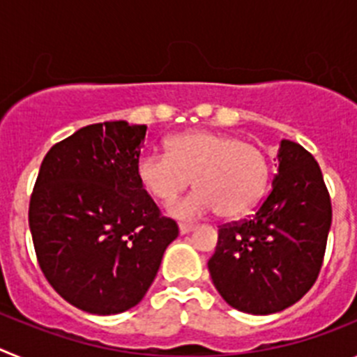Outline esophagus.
<instances>
[{
  "instance_id": "34e87169",
  "label": "esophagus",
  "mask_w": 357,
  "mask_h": 357,
  "mask_svg": "<svg viewBox=\"0 0 357 357\" xmlns=\"http://www.w3.org/2000/svg\"><path fill=\"white\" fill-rule=\"evenodd\" d=\"M197 229V225H191V223H178V230H181V234H188L191 230Z\"/></svg>"
}]
</instances>
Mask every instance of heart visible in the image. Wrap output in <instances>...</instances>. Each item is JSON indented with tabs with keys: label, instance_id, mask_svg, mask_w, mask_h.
<instances>
[{
	"label": "heart",
	"instance_id": "1",
	"mask_svg": "<svg viewBox=\"0 0 357 357\" xmlns=\"http://www.w3.org/2000/svg\"><path fill=\"white\" fill-rule=\"evenodd\" d=\"M168 153L146 151L137 159L135 175L150 197L172 204L195 184L197 191L172 206L176 218L193 220L216 211L223 220H238L259 206L272 166L255 144L236 135L191 130L169 137Z\"/></svg>",
	"mask_w": 357,
	"mask_h": 357
}]
</instances>
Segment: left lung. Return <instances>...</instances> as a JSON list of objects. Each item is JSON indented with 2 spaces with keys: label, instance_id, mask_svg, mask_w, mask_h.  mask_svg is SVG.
<instances>
[{
  "label": "left lung",
  "instance_id": "1",
  "mask_svg": "<svg viewBox=\"0 0 357 357\" xmlns=\"http://www.w3.org/2000/svg\"><path fill=\"white\" fill-rule=\"evenodd\" d=\"M333 207L314 157L282 141L279 173L252 216L218 229L209 272L238 311L270 314L298 302L324 264Z\"/></svg>",
  "mask_w": 357,
  "mask_h": 357
}]
</instances>
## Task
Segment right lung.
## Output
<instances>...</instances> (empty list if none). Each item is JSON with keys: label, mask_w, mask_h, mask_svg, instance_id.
Here are the masks:
<instances>
[{"label": "right lung", "mask_w": 357, "mask_h": 357, "mask_svg": "<svg viewBox=\"0 0 357 357\" xmlns=\"http://www.w3.org/2000/svg\"><path fill=\"white\" fill-rule=\"evenodd\" d=\"M144 137L146 125H87L50 148L31 191L37 263L52 288L87 313L139 304L178 236L135 175Z\"/></svg>", "instance_id": "obj_1"}]
</instances>
